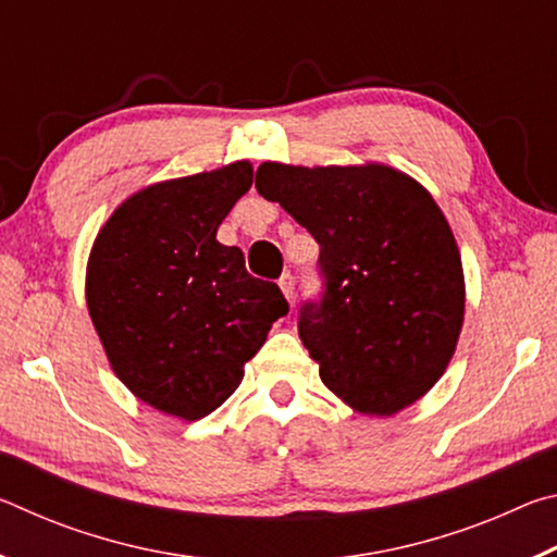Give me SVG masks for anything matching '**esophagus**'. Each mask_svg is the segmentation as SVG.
<instances>
[{
    "label": "esophagus",
    "instance_id": "1",
    "mask_svg": "<svg viewBox=\"0 0 557 557\" xmlns=\"http://www.w3.org/2000/svg\"><path fill=\"white\" fill-rule=\"evenodd\" d=\"M280 289H282V295H285L289 301L295 299V277H292L289 272H285V275L280 277Z\"/></svg>",
    "mask_w": 557,
    "mask_h": 557
}]
</instances>
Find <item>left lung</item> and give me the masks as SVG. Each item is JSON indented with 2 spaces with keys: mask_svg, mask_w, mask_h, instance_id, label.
Returning a JSON list of instances; mask_svg holds the SVG:
<instances>
[{
  "mask_svg": "<svg viewBox=\"0 0 557 557\" xmlns=\"http://www.w3.org/2000/svg\"><path fill=\"white\" fill-rule=\"evenodd\" d=\"M319 243L322 295L297 332L329 391L366 414H393L445 373L465 319L461 258L445 215L391 166H287L256 174Z\"/></svg>",
  "mask_w": 557,
  "mask_h": 557,
  "instance_id": "left-lung-1",
  "label": "left lung"
}]
</instances>
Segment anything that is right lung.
<instances>
[{
	"instance_id": "add662e5",
	"label": "right lung",
	"mask_w": 557,
	"mask_h": 557,
	"mask_svg": "<svg viewBox=\"0 0 557 557\" xmlns=\"http://www.w3.org/2000/svg\"><path fill=\"white\" fill-rule=\"evenodd\" d=\"M252 184L248 162L147 186L102 225L88 262V312L112 371L139 400L201 420L289 312L275 282L215 240Z\"/></svg>"
}]
</instances>
